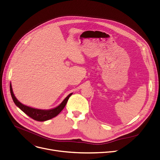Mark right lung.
Returning a JSON list of instances; mask_svg holds the SVG:
<instances>
[{"label": "right lung", "mask_w": 160, "mask_h": 160, "mask_svg": "<svg viewBox=\"0 0 160 160\" xmlns=\"http://www.w3.org/2000/svg\"><path fill=\"white\" fill-rule=\"evenodd\" d=\"M10 93L12 97V99L13 102H14V103L16 104V105L18 107H19L27 115H28L29 117H31V118L39 122H44L48 120H50L53 118L58 116L61 112V110L65 108L66 104L68 101V99L72 94V93L69 94L63 101V102H62L57 107L52 109H50V110H41V109L34 108L28 106H26L25 105H23L22 103H21L16 99V97H15L14 94H13L11 84H10Z\"/></svg>", "instance_id": "add662e5"}]
</instances>
